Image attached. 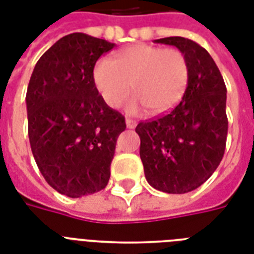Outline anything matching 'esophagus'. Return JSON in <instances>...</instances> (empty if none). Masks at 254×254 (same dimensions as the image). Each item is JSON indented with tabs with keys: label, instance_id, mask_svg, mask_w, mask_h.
Here are the masks:
<instances>
[{
	"label": "esophagus",
	"instance_id": "esophagus-1",
	"mask_svg": "<svg viewBox=\"0 0 254 254\" xmlns=\"http://www.w3.org/2000/svg\"><path fill=\"white\" fill-rule=\"evenodd\" d=\"M125 123H127V127H129V129H134L135 125H137V121L133 119H127V121H125Z\"/></svg>",
	"mask_w": 254,
	"mask_h": 254
}]
</instances>
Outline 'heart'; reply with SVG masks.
Segmentation results:
<instances>
[{"mask_svg":"<svg viewBox=\"0 0 254 254\" xmlns=\"http://www.w3.org/2000/svg\"><path fill=\"white\" fill-rule=\"evenodd\" d=\"M190 79L187 58L177 49L135 45L111 59H100L93 68V83L107 105L117 108L131 89L135 96L129 109L147 107L163 113L181 101Z\"/></svg>","mask_w":254,"mask_h":254,"instance_id":"heart-1","label":"heart"}]
</instances>
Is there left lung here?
Instances as JSON below:
<instances>
[{"mask_svg": "<svg viewBox=\"0 0 254 254\" xmlns=\"http://www.w3.org/2000/svg\"><path fill=\"white\" fill-rule=\"evenodd\" d=\"M155 43L175 46L185 54L190 79L171 112L137 125L139 157L151 187L186 193L203 185L223 159L228 133L227 88L212 57L196 42L169 37Z\"/></svg>", "mask_w": 254, "mask_h": 254, "instance_id": "1", "label": "left lung"}]
</instances>
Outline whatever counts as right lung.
Returning <instances> with one entry per match:
<instances>
[{"label": "right lung", "mask_w": 254, "mask_h": 254, "mask_svg": "<svg viewBox=\"0 0 254 254\" xmlns=\"http://www.w3.org/2000/svg\"><path fill=\"white\" fill-rule=\"evenodd\" d=\"M115 43L68 34L41 57L30 77L26 107L34 159L59 193L80 197L105 189L125 117L108 107L93 68Z\"/></svg>", "instance_id": "add662e5"}]
</instances>
